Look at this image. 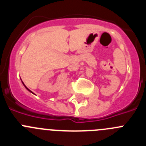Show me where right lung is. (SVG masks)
<instances>
[{"mask_svg": "<svg viewBox=\"0 0 146 146\" xmlns=\"http://www.w3.org/2000/svg\"><path fill=\"white\" fill-rule=\"evenodd\" d=\"M22 82H23V85H24V86H25V88H26V89H27V90H28V91H30V92H31V93H32V94H33V92H32V91H31V90H29V89H28V88H27V87H26V86H25V84H24V83H23V81H22Z\"/></svg>", "mask_w": 146, "mask_h": 146, "instance_id": "add662e5", "label": "right lung"}]
</instances>
